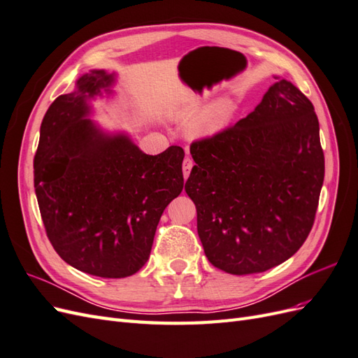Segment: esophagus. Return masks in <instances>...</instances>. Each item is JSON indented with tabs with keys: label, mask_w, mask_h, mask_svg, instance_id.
Returning <instances> with one entry per match:
<instances>
[{
	"label": "esophagus",
	"mask_w": 358,
	"mask_h": 358,
	"mask_svg": "<svg viewBox=\"0 0 358 358\" xmlns=\"http://www.w3.org/2000/svg\"><path fill=\"white\" fill-rule=\"evenodd\" d=\"M192 167H194V162H192V159L189 158V157H187L185 159H183V164H182V171H183V178H188L189 176V173H191V170H192Z\"/></svg>",
	"instance_id": "1"
}]
</instances>
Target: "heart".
I'll use <instances>...</instances> for the list:
<instances>
[{"mask_svg":"<svg viewBox=\"0 0 358 358\" xmlns=\"http://www.w3.org/2000/svg\"><path fill=\"white\" fill-rule=\"evenodd\" d=\"M204 101L199 96H189L173 110V117L189 124V133L196 137L213 136L230 122L236 112V104L230 99H222L203 109Z\"/></svg>","mask_w":358,"mask_h":358,"instance_id":"1","label":"heart"}]
</instances>
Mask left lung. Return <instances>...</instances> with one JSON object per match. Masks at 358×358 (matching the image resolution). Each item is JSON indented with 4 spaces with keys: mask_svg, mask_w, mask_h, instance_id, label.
<instances>
[{
    "mask_svg": "<svg viewBox=\"0 0 358 358\" xmlns=\"http://www.w3.org/2000/svg\"><path fill=\"white\" fill-rule=\"evenodd\" d=\"M185 191L209 262L231 275L266 272L309 236L324 182L320 124L308 96L278 79L239 122L192 142Z\"/></svg>",
    "mask_w": 358,
    "mask_h": 358,
    "instance_id": "left-lung-1",
    "label": "left lung"
}]
</instances>
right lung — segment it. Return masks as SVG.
<instances>
[{"label":"right lung","instance_id":"add662e5","mask_svg":"<svg viewBox=\"0 0 358 358\" xmlns=\"http://www.w3.org/2000/svg\"><path fill=\"white\" fill-rule=\"evenodd\" d=\"M113 74H83L50 104L34 157V188L49 241L64 262L100 278L145 266L162 212L183 188L180 146L146 155L124 134L106 136L86 99L109 92Z\"/></svg>","mask_w":358,"mask_h":358}]
</instances>
